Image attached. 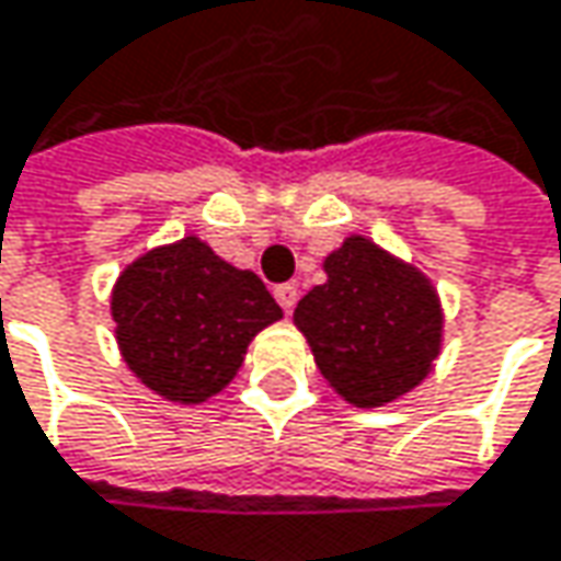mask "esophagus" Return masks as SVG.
Returning a JSON list of instances; mask_svg holds the SVG:
<instances>
[{"label": "esophagus", "instance_id": "esophagus-1", "mask_svg": "<svg viewBox=\"0 0 561 561\" xmlns=\"http://www.w3.org/2000/svg\"><path fill=\"white\" fill-rule=\"evenodd\" d=\"M273 295H276V301H279L285 314H288V311L295 308V301H298V288H295L291 282H285V285H276V291H273Z\"/></svg>", "mask_w": 561, "mask_h": 561}]
</instances>
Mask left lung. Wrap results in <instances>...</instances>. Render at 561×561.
Segmentation results:
<instances>
[{
    "label": "left lung",
    "mask_w": 561,
    "mask_h": 561,
    "mask_svg": "<svg viewBox=\"0 0 561 561\" xmlns=\"http://www.w3.org/2000/svg\"><path fill=\"white\" fill-rule=\"evenodd\" d=\"M324 273L328 282L295 308L321 376L356 408H382L414 391L443 346L433 282L359 233L328 253Z\"/></svg>",
    "instance_id": "obj_1"
}]
</instances>
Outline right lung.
Returning <instances> with one entry per match:
<instances>
[{
	"mask_svg": "<svg viewBox=\"0 0 561 561\" xmlns=\"http://www.w3.org/2000/svg\"><path fill=\"white\" fill-rule=\"evenodd\" d=\"M128 369L167 401L202 404L243 366L256 333L282 318L256 273L225 263L195 233L137 256L112 288Z\"/></svg>",
	"mask_w": 561,
	"mask_h": 561,
	"instance_id": "obj_1",
	"label": "right lung"
}]
</instances>
